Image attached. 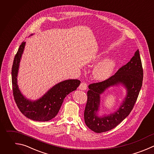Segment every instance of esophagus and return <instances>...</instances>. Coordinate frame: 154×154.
<instances>
[{
	"mask_svg": "<svg viewBox=\"0 0 154 154\" xmlns=\"http://www.w3.org/2000/svg\"><path fill=\"white\" fill-rule=\"evenodd\" d=\"M87 88V85L85 82H82L79 87V88L81 90H85Z\"/></svg>",
	"mask_w": 154,
	"mask_h": 154,
	"instance_id": "esophagus-1",
	"label": "esophagus"
}]
</instances>
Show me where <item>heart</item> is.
I'll use <instances>...</instances> for the list:
<instances>
[{
  "label": "heart",
  "mask_w": 154,
  "mask_h": 154,
  "mask_svg": "<svg viewBox=\"0 0 154 154\" xmlns=\"http://www.w3.org/2000/svg\"><path fill=\"white\" fill-rule=\"evenodd\" d=\"M106 53L100 52L96 55L92 60V62L96 63L102 58ZM117 66L116 60L112 57H106L99 62L93 70V76L94 79L99 81L106 80L111 76Z\"/></svg>",
  "instance_id": "b5f03b06"
}]
</instances>
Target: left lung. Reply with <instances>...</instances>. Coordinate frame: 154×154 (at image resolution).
Returning <instances> with one entry per match:
<instances>
[{
	"label": "left lung",
	"mask_w": 154,
	"mask_h": 154,
	"mask_svg": "<svg viewBox=\"0 0 154 154\" xmlns=\"http://www.w3.org/2000/svg\"><path fill=\"white\" fill-rule=\"evenodd\" d=\"M143 72L138 49L130 61L109 79L89 85L84 111L86 125L93 131L101 133L120 123L131 112L142 86ZM123 87L126 94L119 107L112 113L100 115V97L111 87Z\"/></svg>",
	"instance_id": "left-lung-1"
}]
</instances>
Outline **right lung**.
I'll list each match as a JSON object with an SVG mask.
<instances>
[{
    "label": "right lung",
    "instance_id": "right-lung-1",
    "mask_svg": "<svg viewBox=\"0 0 154 154\" xmlns=\"http://www.w3.org/2000/svg\"><path fill=\"white\" fill-rule=\"evenodd\" d=\"M31 34V35H32ZM23 42L14 57L12 67L13 91L16 103L21 112L27 118L38 122H47L54 118L60 111L64 98L76 90L81 84L78 79H67L58 82L49 89L42 96L32 100L25 96L17 82L20 63L25 48Z\"/></svg>",
    "mask_w": 154,
    "mask_h": 154
}]
</instances>
